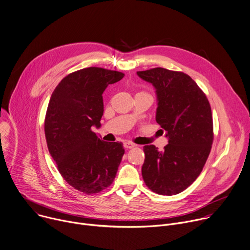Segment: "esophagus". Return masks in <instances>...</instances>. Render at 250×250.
<instances>
[{
    "instance_id": "34e87169",
    "label": "esophagus",
    "mask_w": 250,
    "mask_h": 250,
    "mask_svg": "<svg viewBox=\"0 0 250 250\" xmlns=\"http://www.w3.org/2000/svg\"><path fill=\"white\" fill-rule=\"evenodd\" d=\"M124 148L125 149H132V148H134L136 145L134 144V143H132V142H125L124 144Z\"/></svg>"
}]
</instances>
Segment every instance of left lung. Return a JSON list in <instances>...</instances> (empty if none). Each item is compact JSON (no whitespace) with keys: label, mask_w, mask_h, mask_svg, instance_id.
<instances>
[{"label":"left lung","mask_w":250,"mask_h":250,"mask_svg":"<svg viewBox=\"0 0 250 250\" xmlns=\"http://www.w3.org/2000/svg\"><path fill=\"white\" fill-rule=\"evenodd\" d=\"M137 74L156 88V121L169 138L163 152L144 146L143 180L158 195H177L196 181L210 153L211 108L195 80L182 71L156 67Z\"/></svg>","instance_id":"1"}]
</instances>
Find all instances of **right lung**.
<instances>
[{"instance_id":"obj_1","label":"right lung","mask_w":250,"mask_h":250,"mask_svg":"<svg viewBox=\"0 0 250 250\" xmlns=\"http://www.w3.org/2000/svg\"><path fill=\"white\" fill-rule=\"evenodd\" d=\"M124 73L87 67L66 75L53 90L44 118L47 148L62 177L86 195L100 192L113 183L123 144L104 142L92 131L100 127L102 93Z\"/></svg>"}]
</instances>
